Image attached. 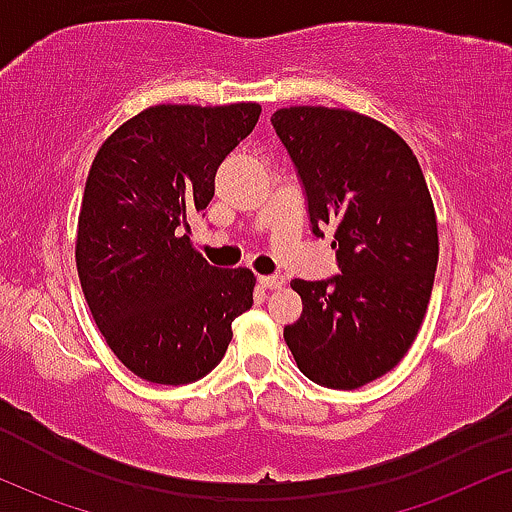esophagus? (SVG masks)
Wrapping results in <instances>:
<instances>
[{
  "label": "esophagus",
  "instance_id": "esophagus-1",
  "mask_svg": "<svg viewBox=\"0 0 512 512\" xmlns=\"http://www.w3.org/2000/svg\"><path fill=\"white\" fill-rule=\"evenodd\" d=\"M258 282H261V287H266V290H280V287L285 285V275H280V273L261 275Z\"/></svg>",
  "mask_w": 512,
  "mask_h": 512
}]
</instances>
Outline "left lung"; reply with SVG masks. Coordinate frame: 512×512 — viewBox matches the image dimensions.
<instances>
[{"label": "left lung", "mask_w": 512, "mask_h": 512, "mask_svg": "<svg viewBox=\"0 0 512 512\" xmlns=\"http://www.w3.org/2000/svg\"><path fill=\"white\" fill-rule=\"evenodd\" d=\"M270 124L297 167L311 232L333 230L340 268L292 280L304 309L285 342L318 386L362 388L405 357L429 306L438 266L429 186L412 148L359 112L282 107Z\"/></svg>", "instance_id": "left-lung-1"}]
</instances>
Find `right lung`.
Segmentation results:
<instances>
[{
  "instance_id": "add662e5",
  "label": "right lung",
  "mask_w": 512,
  "mask_h": 512,
  "mask_svg": "<svg viewBox=\"0 0 512 512\" xmlns=\"http://www.w3.org/2000/svg\"><path fill=\"white\" fill-rule=\"evenodd\" d=\"M258 114V102L148 107L90 165L78 278L110 350L143 381L206 376L225 357L232 321L254 304V273L210 266L189 242V218L206 210L215 172Z\"/></svg>"
}]
</instances>
